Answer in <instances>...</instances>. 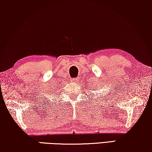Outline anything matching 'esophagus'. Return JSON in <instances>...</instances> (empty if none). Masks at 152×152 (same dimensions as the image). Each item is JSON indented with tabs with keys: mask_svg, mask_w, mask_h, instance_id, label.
Instances as JSON below:
<instances>
[{
	"mask_svg": "<svg viewBox=\"0 0 152 152\" xmlns=\"http://www.w3.org/2000/svg\"><path fill=\"white\" fill-rule=\"evenodd\" d=\"M78 81V80L77 78H72L71 79V82H77Z\"/></svg>",
	"mask_w": 152,
	"mask_h": 152,
	"instance_id": "esophagus-1",
	"label": "esophagus"
}]
</instances>
